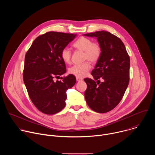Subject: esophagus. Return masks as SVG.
<instances>
[{
  "label": "esophagus",
  "mask_w": 155,
  "mask_h": 155,
  "mask_svg": "<svg viewBox=\"0 0 155 155\" xmlns=\"http://www.w3.org/2000/svg\"><path fill=\"white\" fill-rule=\"evenodd\" d=\"M76 80H77V81H82L83 80V79L81 78H80V77H76Z\"/></svg>",
  "instance_id": "1"
}]
</instances>
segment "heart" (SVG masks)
Segmentation results:
<instances>
[{
    "instance_id": "b5f03b06",
    "label": "heart",
    "mask_w": 155,
    "mask_h": 155,
    "mask_svg": "<svg viewBox=\"0 0 155 155\" xmlns=\"http://www.w3.org/2000/svg\"><path fill=\"white\" fill-rule=\"evenodd\" d=\"M73 47L80 51H84V60L95 62L99 60L101 55V47L97 43L85 37H80L74 43ZM61 57L64 62L69 64L71 59V52L68 48H64L61 53ZM91 68V64L86 62L81 64H75L69 69V73L80 78L84 77Z\"/></svg>"
}]
</instances>
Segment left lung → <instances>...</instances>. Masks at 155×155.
Wrapping results in <instances>:
<instances>
[{
  "mask_svg": "<svg viewBox=\"0 0 155 155\" xmlns=\"http://www.w3.org/2000/svg\"><path fill=\"white\" fill-rule=\"evenodd\" d=\"M83 35L96 38L101 47V57L91 72L94 80L84 79L87 84L85 99L96 112L106 113L120 103L127 89L130 58L123 41L111 33L101 31Z\"/></svg>",
  "mask_w": 155,
  "mask_h": 155,
  "instance_id": "1",
  "label": "left lung"
}]
</instances>
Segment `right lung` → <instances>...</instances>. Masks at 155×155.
I'll return each mask as SVG.
<instances>
[{"instance_id":"add662e5","label":"right lung","mask_w":155,"mask_h":155,"mask_svg":"<svg viewBox=\"0 0 155 155\" xmlns=\"http://www.w3.org/2000/svg\"><path fill=\"white\" fill-rule=\"evenodd\" d=\"M77 34L48 32L37 37L25 56L23 80L31 100L38 110L53 115L62 110L66 91L76 83L69 74L62 81L55 80L66 72L61 53Z\"/></svg>"}]
</instances>
